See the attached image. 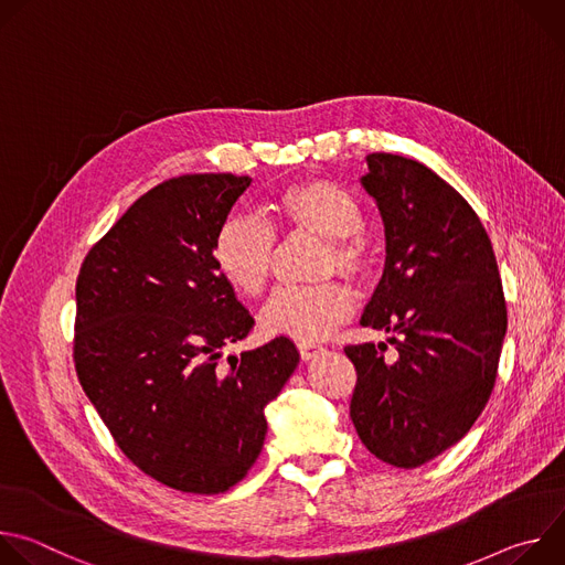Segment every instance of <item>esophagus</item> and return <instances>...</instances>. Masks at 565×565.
I'll use <instances>...</instances> for the list:
<instances>
[{
    "mask_svg": "<svg viewBox=\"0 0 565 565\" xmlns=\"http://www.w3.org/2000/svg\"><path fill=\"white\" fill-rule=\"evenodd\" d=\"M297 349H299V355H301L303 362H310V360L319 358L321 353H327L324 347H319V344H306V342H299Z\"/></svg>",
    "mask_w": 565,
    "mask_h": 565,
    "instance_id": "obj_1",
    "label": "esophagus"
}]
</instances>
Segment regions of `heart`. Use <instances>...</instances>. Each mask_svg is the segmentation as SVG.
<instances>
[{"label":"heart","mask_w":565,"mask_h":565,"mask_svg":"<svg viewBox=\"0 0 565 565\" xmlns=\"http://www.w3.org/2000/svg\"><path fill=\"white\" fill-rule=\"evenodd\" d=\"M277 223L286 232H308L327 238L324 273H342L360 279L369 270V248L360 236L364 212L358 199L327 179H310L279 190L270 203ZM275 236L257 221L232 216L212 238V266L238 295L259 297L270 279ZM353 301L340 284L281 288L262 310L259 324L266 335H284L297 342L329 338L351 315Z\"/></svg>","instance_id":"1"}]
</instances>
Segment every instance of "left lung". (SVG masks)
I'll return each mask as SVG.
<instances>
[{"label": "left lung", "mask_w": 565, "mask_h": 565, "mask_svg": "<svg viewBox=\"0 0 565 565\" xmlns=\"http://www.w3.org/2000/svg\"><path fill=\"white\" fill-rule=\"evenodd\" d=\"M360 179L386 238L382 279L362 327L393 333L355 344L351 420L366 449L414 469L456 445L492 395L508 308L492 241L471 205L436 172L397 153H369Z\"/></svg>", "instance_id": "1"}]
</instances>
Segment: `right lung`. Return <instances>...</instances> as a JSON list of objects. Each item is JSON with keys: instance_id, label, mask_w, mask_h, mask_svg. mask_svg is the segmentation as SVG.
<instances>
[{"instance_id": "1", "label": "right lung", "mask_w": 565, "mask_h": 565, "mask_svg": "<svg viewBox=\"0 0 565 565\" xmlns=\"http://www.w3.org/2000/svg\"><path fill=\"white\" fill-rule=\"evenodd\" d=\"M250 177L185 174L142 194L75 284V371L125 456L188 494H218L262 454L264 409L299 364L288 338L230 355L255 319L216 275L212 238Z\"/></svg>"}]
</instances>
